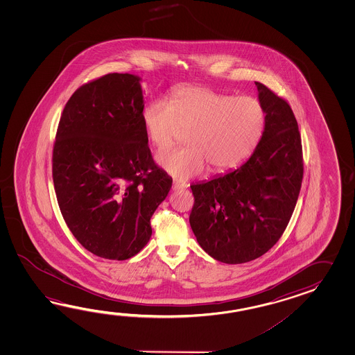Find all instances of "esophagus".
Segmentation results:
<instances>
[{"mask_svg": "<svg viewBox=\"0 0 355 355\" xmlns=\"http://www.w3.org/2000/svg\"><path fill=\"white\" fill-rule=\"evenodd\" d=\"M188 188V184L185 181H174L173 184V190H180V189Z\"/></svg>", "mask_w": 355, "mask_h": 355, "instance_id": "34e87169", "label": "esophagus"}]
</instances>
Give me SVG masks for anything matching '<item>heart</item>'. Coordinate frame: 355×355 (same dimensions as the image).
Segmentation results:
<instances>
[{
    "instance_id": "heart-1",
    "label": "heart",
    "mask_w": 355,
    "mask_h": 355,
    "mask_svg": "<svg viewBox=\"0 0 355 355\" xmlns=\"http://www.w3.org/2000/svg\"><path fill=\"white\" fill-rule=\"evenodd\" d=\"M142 121L148 139L159 150L187 132L188 147L159 152L156 161L167 174L189 179L207 166L222 173L241 165L263 137L266 113L257 98L185 86L175 90L168 103L153 100L144 105Z\"/></svg>"
}]
</instances>
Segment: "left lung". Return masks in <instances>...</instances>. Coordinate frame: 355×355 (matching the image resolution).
<instances>
[{
	"instance_id": "left-lung-1",
	"label": "left lung",
	"mask_w": 355,
	"mask_h": 355,
	"mask_svg": "<svg viewBox=\"0 0 355 355\" xmlns=\"http://www.w3.org/2000/svg\"><path fill=\"white\" fill-rule=\"evenodd\" d=\"M266 113L264 133L249 159L225 175L193 184L189 222L213 259L242 264L278 242L295 211L303 178L301 135L286 100L255 83Z\"/></svg>"
}]
</instances>
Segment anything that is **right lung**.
<instances>
[{
  "mask_svg": "<svg viewBox=\"0 0 355 355\" xmlns=\"http://www.w3.org/2000/svg\"><path fill=\"white\" fill-rule=\"evenodd\" d=\"M141 77L109 73L73 92L53 148L60 213L96 257L125 260L150 241L152 214L173 179L152 159Z\"/></svg>",
  "mask_w": 355,
  "mask_h": 355,
  "instance_id": "obj_1",
  "label": "right lung"
}]
</instances>
